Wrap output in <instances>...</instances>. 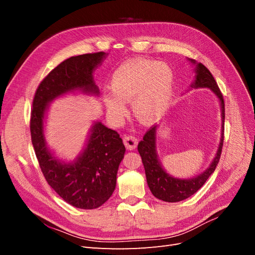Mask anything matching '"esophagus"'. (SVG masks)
<instances>
[{"label":"esophagus","instance_id":"1","mask_svg":"<svg viewBox=\"0 0 255 255\" xmlns=\"http://www.w3.org/2000/svg\"><path fill=\"white\" fill-rule=\"evenodd\" d=\"M123 142H125L126 146L128 150H134L137 146L138 140H137V138L133 135H127L123 137Z\"/></svg>","mask_w":255,"mask_h":255}]
</instances>
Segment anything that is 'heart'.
<instances>
[{
  "mask_svg": "<svg viewBox=\"0 0 255 255\" xmlns=\"http://www.w3.org/2000/svg\"><path fill=\"white\" fill-rule=\"evenodd\" d=\"M174 74L166 63L137 58L126 61L113 73V94L104 96L106 111L113 118L122 119L132 102L133 113L143 125L156 121L172 96Z\"/></svg>",
  "mask_w": 255,
  "mask_h": 255,
  "instance_id": "obj_1",
  "label": "heart"
}]
</instances>
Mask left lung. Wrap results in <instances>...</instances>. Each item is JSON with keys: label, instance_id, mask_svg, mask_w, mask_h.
Returning a JSON list of instances; mask_svg holds the SVG:
<instances>
[{"label": "left lung", "instance_id": "1", "mask_svg": "<svg viewBox=\"0 0 255 255\" xmlns=\"http://www.w3.org/2000/svg\"><path fill=\"white\" fill-rule=\"evenodd\" d=\"M188 60L195 66L196 73L195 81L190 85L191 89L208 88L219 100L221 111V136L216 155L206 170L194 177H190V179H180V177L169 174L160 163L156 150L158 126L152 127L145 133L143 140L138 143L137 149L142 159L146 183H148V186L153 196L165 202H180L182 200L189 198L201 188L210 175L215 171L216 166L218 165L223 144V129H225V101H223V97L210 70L204 65L197 63L194 59L188 58Z\"/></svg>", "mask_w": 255, "mask_h": 255}]
</instances>
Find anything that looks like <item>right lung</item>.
<instances>
[{
	"mask_svg": "<svg viewBox=\"0 0 255 255\" xmlns=\"http://www.w3.org/2000/svg\"><path fill=\"white\" fill-rule=\"evenodd\" d=\"M106 56L104 52L83 54L53 69L36 90L30 116L32 142L45 180L67 203L83 210L97 208L111 198L126 146L116 130L95 121L79 155L59 159L45 140L44 125L54 100L76 92L99 97L94 72Z\"/></svg>",
	"mask_w": 255,
	"mask_h": 255,
	"instance_id": "obj_1",
	"label": "right lung"
}]
</instances>
